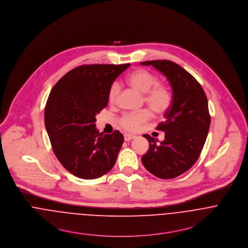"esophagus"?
<instances>
[{
	"mask_svg": "<svg viewBox=\"0 0 248 248\" xmlns=\"http://www.w3.org/2000/svg\"><path fill=\"white\" fill-rule=\"evenodd\" d=\"M124 140H125V141H129V140L135 139L134 135H130V134H124Z\"/></svg>",
	"mask_w": 248,
	"mask_h": 248,
	"instance_id": "obj_1",
	"label": "esophagus"
}]
</instances>
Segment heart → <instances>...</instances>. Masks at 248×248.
I'll list each match as a JSON object with an SVG mask.
<instances>
[{
    "label": "heart",
    "instance_id": "heart-1",
    "mask_svg": "<svg viewBox=\"0 0 248 248\" xmlns=\"http://www.w3.org/2000/svg\"><path fill=\"white\" fill-rule=\"evenodd\" d=\"M126 82L132 88L144 94V103L154 114L163 115L170 108L173 102L172 91L167 85L158 83L159 79L153 73L145 69H137L127 76ZM119 92L118 83H112L108 91L109 103L112 104L116 101ZM150 118L151 112L142 109L124 115L120 120V124L124 130L135 132Z\"/></svg>",
    "mask_w": 248,
    "mask_h": 248
}]
</instances>
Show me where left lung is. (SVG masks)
I'll return each mask as SVG.
<instances>
[{"label":"left lung","mask_w":248,"mask_h":248,"mask_svg":"<svg viewBox=\"0 0 248 248\" xmlns=\"http://www.w3.org/2000/svg\"><path fill=\"white\" fill-rule=\"evenodd\" d=\"M140 63L161 71L173 94L165 122L156 127L165 132V140L157 143L158 139L143 135L149 142V149L141 162L154 176L173 179L191 168L202 150L210 126L207 98L201 84L179 64L167 60Z\"/></svg>","instance_id":"8db88e82"}]
</instances>
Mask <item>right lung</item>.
Returning <instances> with one entry per match:
<instances>
[{
  "instance_id": "obj_1",
  "label": "right lung",
  "mask_w": 248,
  "mask_h": 248,
  "mask_svg": "<svg viewBox=\"0 0 248 248\" xmlns=\"http://www.w3.org/2000/svg\"><path fill=\"white\" fill-rule=\"evenodd\" d=\"M129 65H81L51 89L45 109L46 128L57 159L78 178H100L117 161L123 134L115 130L104 135L95 122L108 106L111 84Z\"/></svg>"
}]
</instances>
